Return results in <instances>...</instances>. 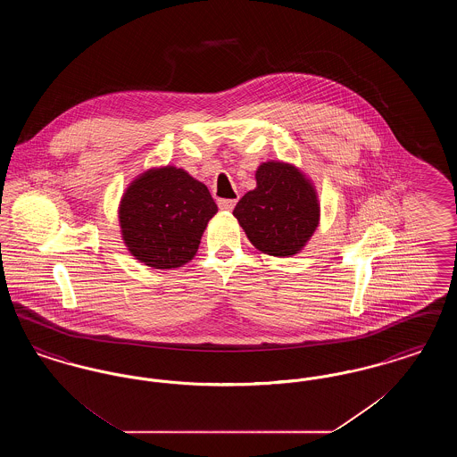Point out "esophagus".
<instances>
[{"instance_id":"obj_1","label":"esophagus","mask_w":457,"mask_h":457,"mask_svg":"<svg viewBox=\"0 0 457 457\" xmlns=\"http://www.w3.org/2000/svg\"><path fill=\"white\" fill-rule=\"evenodd\" d=\"M237 202H238L237 198H222V200H219L218 202L219 209H220V211H228V212H229V211H233V209H235Z\"/></svg>"}]
</instances>
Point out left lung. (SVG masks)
I'll return each instance as SVG.
<instances>
[{"label": "left lung", "instance_id": "8db88e82", "mask_svg": "<svg viewBox=\"0 0 457 457\" xmlns=\"http://www.w3.org/2000/svg\"><path fill=\"white\" fill-rule=\"evenodd\" d=\"M255 179L257 187L233 211L246 238L265 255L284 259L300 253L320 222L315 183L286 161L262 162Z\"/></svg>", "mask_w": 457, "mask_h": 457}]
</instances>
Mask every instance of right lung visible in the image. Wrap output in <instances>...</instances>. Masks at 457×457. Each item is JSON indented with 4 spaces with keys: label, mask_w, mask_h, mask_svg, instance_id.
<instances>
[{
    "label": "right lung",
    "mask_w": 457,
    "mask_h": 457,
    "mask_svg": "<svg viewBox=\"0 0 457 457\" xmlns=\"http://www.w3.org/2000/svg\"><path fill=\"white\" fill-rule=\"evenodd\" d=\"M218 205L209 188L176 166L137 174L118 204L121 239L135 261L173 270L192 261Z\"/></svg>",
    "instance_id": "right-lung-1"
}]
</instances>
